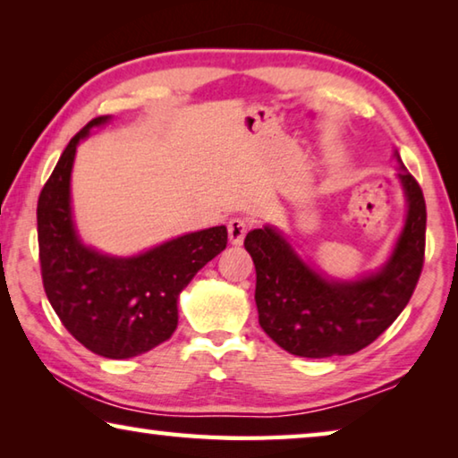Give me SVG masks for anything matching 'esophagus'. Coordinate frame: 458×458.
Returning <instances> with one entry per match:
<instances>
[{"label":"esophagus","instance_id":"34e87169","mask_svg":"<svg viewBox=\"0 0 458 458\" xmlns=\"http://www.w3.org/2000/svg\"><path fill=\"white\" fill-rule=\"evenodd\" d=\"M246 230H248V224L242 218H234L228 222V238H230V244L240 246L242 244V240L246 236Z\"/></svg>","mask_w":458,"mask_h":458}]
</instances>
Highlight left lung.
I'll list each match as a JSON object with an SVG mask.
<instances>
[{"instance_id": "8db88e82", "label": "left lung", "mask_w": 458, "mask_h": 458, "mask_svg": "<svg viewBox=\"0 0 458 458\" xmlns=\"http://www.w3.org/2000/svg\"><path fill=\"white\" fill-rule=\"evenodd\" d=\"M394 159L406 216L377 270L352 278L329 276L301 257L273 224L246 234L244 248L257 268L259 323L284 352L299 358L352 355L382 335L408 305L424 262L426 204L398 151Z\"/></svg>"}]
</instances>
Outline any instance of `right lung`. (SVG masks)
Returning <instances> with one entry per match:
<instances>
[{
  "label": "right lung",
  "mask_w": 458,
  "mask_h": 458,
  "mask_svg": "<svg viewBox=\"0 0 458 458\" xmlns=\"http://www.w3.org/2000/svg\"><path fill=\"white\" fill-rule=\"evenodd\" d=\"M111 119H92L60 155L38 199V242L44 289L62 325L92 353L127 360L172 337L182 291L226 248L228 230L188 232L131 257L84 242L72 208L76 147Z\"/></svg>",
  "instance_id": "right-lung-1"
}]
</instances>
